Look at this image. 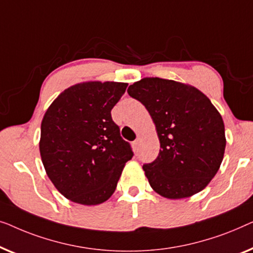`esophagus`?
I'll list each match as a JSON object with an SVG mask.
<instances>
[{
	"mask_svg": "<svg viewBox=\"0 0 253 253\" xmlns=\"http://www.w3.org/2000/svg\"><path fill=\"white\" fill-rule=\"evenodd\" d=\"M131 145H133V148L135 149V150H136V149L138 148V145H140V138H136V140H135L133 143H131Z\"/></svg>",
	"mask_w": 253,
	"mask_h": 253,
	"instance_id": "obj_1",
	"label": "esophagus"
}]
</instances>
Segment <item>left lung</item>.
<instances>
[{
    "label": "left lung",
    "instance_id": "1",
    "mask_svg": "<svg viewBox=\"0 0 253 253\" xmlns=\"http://www.w3.org/2000/svg\"><path fill=\"white\" fill-rule=\"evenodd\" d=\"M127 91L150 113L161 143L156 161L143 165L152 189L169 199L202 191L219 170L226 148L215 106L196 87L161 78H143Z\"/></svg>",
    "mask_w": 253,
    "mask_h": 253
}]
</instances>
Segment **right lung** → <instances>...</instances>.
<instances>
[{
	"label": "right lung",
	"instance_id": "right-lung-1",
	"mask_svg": "<svg viewBox=\"0 0 253 253\" xmlns=\"http://www.w3.org/2000/svg\"><path fill=\"white\" fill-rule=\"evenodd\" d=\"M127 86L115 81L73 84L45 111L39 143L42 164L56 189L70 201L83 205L108 201L133 157L111 117Z\"/></svg>",
	"mask_w": 253,
	"mask_h": 253
}]
</instances>
